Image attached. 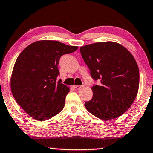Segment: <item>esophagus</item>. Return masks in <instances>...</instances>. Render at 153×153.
<instances>
[{"label":"esophagus","mask_w":153,"mask_h":153,"mask_svg":"<svg viewBox=\"0 0 153 153\" xmlns=\"http://www.w3.org/2000/svg\"><path fill=\"white\" fill-rule=\"evenodd\" d=\"M73 87H74V88H76V89H81V88H82L83 87V85H73Z\"/></svg>","instance_id":"1"}]
</instances>
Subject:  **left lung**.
I'll list each match as a JSON object with an SVG mask.
<instances>
[{"label":"left lung","mask_w":153,"mask_h":153,"mask_svg":"<svg viewBox=\"0 0 153 153\" xmlns=\"http://www.w3.org/2000/svg\"><path fill=\"white\" fill-rule=\"evenodd\" d=\"M84 61L100 85L92 87V98L85 103L89 112L102 120L117 118L128 110L139 86V72L132 54L113 41L99 42L80 48Z\"/></svg>","instance_id":"left-lung-1"}]
</instances>
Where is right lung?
Instances as JSON below:
<instances>
[{"instance_id":"right-lung-1","label":"right lung","mask_w":153,"mask_h":153,"mask_svg":"<svg viewBox=\"0 0 153 153\" xmlns=\"http://www.w3.org/2000/svg\"><path fill=\"white\" fill-rule=\"evenodd\" d=\"M78 49L56 41L42 40L27 46L18 56L10 79L18 104L38 121L54 117L63 109L70 88L57 81L61 56Z\"/></svg>"}]
</instances>
